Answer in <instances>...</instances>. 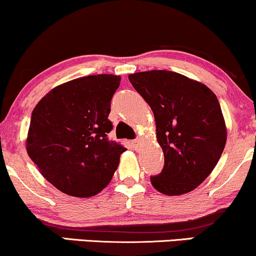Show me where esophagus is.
Here are the masks:
<instances>
[{
	"mask_svg": "<svg viewBox=\"0 0 256 256\" xmlns=\"http://www.w3.org/2000/svg\"><path fill=\"white\" fill-rule=\"evenodd\" d=\"M140 143V138H136V140H132V146H134V148H138Z\"/></svg>",
	"mask_w": 256,
	"mask_h": 256,
	"instance_id": "34e87169",
	"label": "esophagus"
}]
</instances>
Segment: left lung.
<instances>
[{"instance_id":"8db88e82","label":"left lung","mask_w":256,"mask_h":256,"mask_svg":"<svg viewBox=\"0 0 256 256\" xmlns=\"http://www.w3.org/2000/svg\"><path fill=\"white\" fill-rule=\"evenodd\" d=\"M136 91L150 106L156 138L165 156L152 186L170 196L190 192L218 164L226 143V126L216 96L200 82L171 71L128 76Z\"/></svg>"}]
</instances>
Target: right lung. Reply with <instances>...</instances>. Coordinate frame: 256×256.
Listing matches in <instances>:
<instances>
[{"label": "right lung", "instance_id": "1", "mask_svg": "<svg viewBox=\"0 0 256 256\" xmlns=\"http://www.w3.org/2000/svg\"><path fill=\"white\" fill-rule=\"evenodd\" d=\"M120 76L73 79L49 91L31 116L28 156L56 189L90 198L110 184L125 146L110 140L108 116Z\"/></svg>", "mask_w": 256, "mask_h": 256}]
</instances>
